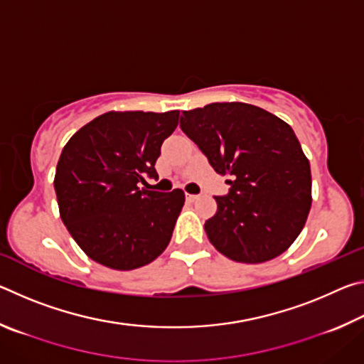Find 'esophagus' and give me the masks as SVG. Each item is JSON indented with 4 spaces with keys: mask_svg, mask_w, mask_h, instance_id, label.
Returning a JSON list of instances; mask_svg holds the SVG:
<instances>
[{
    "mask_svg": "<svg viewBox=\"0 0 364 364\" xmlns=\"http://www.w3.org/2000/svg\"><path fill=\"white\" fill-rule=\"evenodd\" d=\"M186 199H188L189 202H194V200L199 199V196H197V194H186Z\"/></svg>",
    "mask_w": 364,
    "mask_h": 364,
    "instance_id": "34e87169",
    "label": "esophagus"
}]
</instances>
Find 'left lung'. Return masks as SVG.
Segmentation results:
<instances>
[{"label": "left lung", "instance_id": "obj_1", "mask_svg": "<svg viewBox=\"0 0 364 364\" xmlns=\"http://www.w3.org/2000/svg\"><path fill=\"white\" fill-rule=\"evenodd\" d=\"M181 130L205 154L230 193L215 196L205 221L215 249L241 263H263L291 247L311 207V171L286 122L252 104L213 102L184 110Z\"/></svg>", "mask_w": 364, "mask_h": 364}]
</instances>
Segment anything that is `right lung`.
Listing matches in <instances>:
<instances>
[{
	"label": "right lung",
	"mask_w": 364,
	"mask_h": 364,
	"mask_svg": "<svg viewBox=\"0 0 364 364\" xmlns=\"http://www.w3.org/2000/svg\"><path fill=\"white\" fill-rule=\"evenodd\" d=\"M178 119V110L107 112L64 146L54 176L60 218L91 260L136 269L168 245L184 193L139 186L146 176L159 178L154 165Z\"/></svg>",
	"instance_id": "1"
}]
</instances>
